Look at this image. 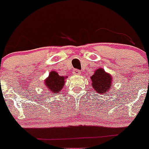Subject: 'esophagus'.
<instances>
[{"label":"esophagus","instance_id":"34e87169","mask_svg":"<svg viewBox=\"0 0 149 149\" xmlns=\"http://www.w3.org/2000/svg\"><path fill=\"white\" fill-rule=\"evenodd\" d=\"M73 73H74V75H76V76H78V75L81 74V71L79 70H77V69H76V70H73Z\"/></svg>","mask_w":149,"mask_h":149}]
</instances>
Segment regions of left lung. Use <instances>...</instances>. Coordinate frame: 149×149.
Masks as SVG:
<instances>
[{
    "mask_svg": "<svg viewBox=\"0 0 149 149\" xmlns=\"http://www.w3.org/2000/svg\"><path fill=\"white\" fill-rule=\"evenodd\" d=\"M94 91L99 94H106L112 88V76L103 69L99 68L91 77ZM107 95V94H106Z\"/></svg>",
    "mask_w": 149,
    "mask_h": 149,
    "instance_id": "obj_1",
    "label": "left lung"
}]
</instances>
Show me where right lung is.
<instances>
[{
  "mask_svg": "<svg viewBox=\"0 0 149 149\" xmlns=\"http://www.w3.org/2000/svg\"><path fill=\"white\" fill-rule=\"evenodd\" d=\"M45 83L49 91H52V93H58L61 91V88L65 84V78L59 76L57 72L52 71L49 73V76Z\"/></svg>",
  "mask_w": 149,
  "mask_h": 149,
  "instance_id": "obj_1",
  "label": "right lung"
}]
</instances>
